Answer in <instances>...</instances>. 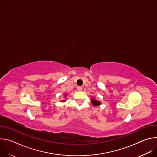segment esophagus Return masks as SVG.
<instances>
[{"mask_svg":"<svg viewBox=\"0 0 157 157\" xmlns=\"http://www.w3.org/2000/svg\"><path fill=\"white\" fill-rule=\"evenodd\" d=\"M82 87H81V86H78V87H77V90H78V91H82Z\"/></svg>","mask_w":157,"mask_h":157,"instance_id":"esophagus-1","label":"esophagus"}]
</instances>
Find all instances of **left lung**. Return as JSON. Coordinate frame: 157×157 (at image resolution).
<instances>
[{
	"mask_svg": "<svg viewBox=\"0 0 157 157\" xmlns=\"http://www.w3.org/2000/svg\"><path fill=\"white\" fill-rule=\"evenodd\" d=\"M91 103L94 105V106H98V105H101V102L95 99L94 98H92L91 99Z\"/></svg>",
	"mask_w": 157,
	"mask_h": 157,
	"instance_id": "obj_1",
	"label": "left lung"
}]
</instances>
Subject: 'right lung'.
Instances as JSON below:
<instances>
[{
    "label": "right lung",
    "instance_id": "obj_1",
    "mask_svg": "<svg viewBox=\"0 0 157 157\" xmlns=\"http://www.w3.org/2000/svg\"><path fill=\"white\" fill-rule=\"evenodd\" d=\"M64 101H65V100H64V101H62L61 102H64Z\"/></svg>",
    "mask_w": 157,
    "mask_h": 157
}]
</instances>
